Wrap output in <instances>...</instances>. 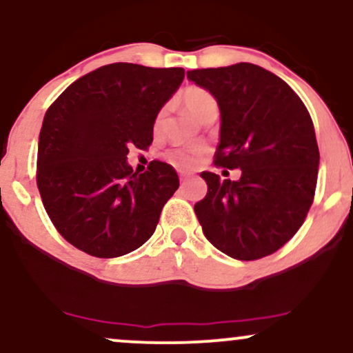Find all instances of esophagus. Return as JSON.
Returning a JSON list of instances; mask_svg holds the SVG:
<instances>
[{"instance_id": "esophagus-1", "label": "esophagus", "mask_w": 353, "mask_h": 353, "mask_svg": "<svg viewBox=\"0 0 353 353\" xmlns=\"http://www.w3.org/2000/svg\"><path fill=\"white\" fill-rule=\"evenodd\" d=\"M188 177H189V174H185V172H181V179H182V181H185V179H188Z\"/></svg>"}]
</instances>
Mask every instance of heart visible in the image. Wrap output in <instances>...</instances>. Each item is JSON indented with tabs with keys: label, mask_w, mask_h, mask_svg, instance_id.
Masks as SVG:
<instances>
[{
	"label": "heart",
	"mask_w": 353,
	"mask_h": 353,
	"mask_svg": "<svg viewBox=\"0 0 353 353\" xmlns=\"http://www.w3.org/2000/svg\"><path fill=\"white\" fill-rule=\"evenodd\" d=\"M181 103L184 106L185 111L196 121H202L209 116H217L219 112V104L216 98L210 94L205 89L190 86L184 89L181 94ZM165 111L161 109L156 116V129L163 124ZM204 154V149L196 148V149H174L168 154V161L172 165H176L177 169H190L192 165H196L197 161L201 159V156Z\"/></svg>",
	"instance_id": "1"
}]
</instances>
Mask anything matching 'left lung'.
Instances as JSON below:
<instances>
[{"label":"left lung","instance_id":"left-lung-1","mask_svg":"<svg viewBox=\"0 0 353 353\" xmlns=\"http://www.w3.org/2000/svg\"><path fill=\"white\" fill-rule=\"evenodd\" d=\"M221 111L216 164L241 179L201 172L208 194L194 205L216 249L255 261L289 242L305 221L319 172V145L307 108L279 76L250 63L188 71Z\"/></svg>","mask_w":353,"mask_h":353}]
</instances>
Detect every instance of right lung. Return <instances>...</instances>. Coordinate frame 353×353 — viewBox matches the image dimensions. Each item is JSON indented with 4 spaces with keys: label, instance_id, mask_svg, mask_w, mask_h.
Masks as SVG:
<instances>
[{
    "label": "right lung",
    "instance_id": "right-lung-1",
    "mask_svg": "<svg viewBox=\"0 0 353 353\" xmlns=\"http://www.w3.org/2000/svg\"><path fill=\"white\" fill-rule=\"evenodd\" d=\"M182 79V68L108 64L74 81L46 111L38 189L54 228L76 249L121 257L154 234L179 176L161 161L132 172L128 154L152 143L157 112Z\"/></svg>",
    "mask_w": 353,
    "mask_h": 353
}]
</instances>
